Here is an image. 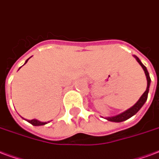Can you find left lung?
Listing matches in <instances>:
<instances>
[{
    "label": "left lung",
    "mask_w": 159,
    "mask_h": 159,
    "mask_svg": "<svg viewBox=\"0 0 159 159\" xmlns=\"http://www.w3.org/2000/svg\"><path fill=\"white\" fill-rule=\"evenodd\" d=\"M135 58H136V60L139 63L142 68L144 70V73H145V75H146V78H147V81H148V85H147V89L146 91L143 93L142 96L140 97V99L137 101V103L135 104L134 106H132L131 108L129 109H127L126 111H123L122 113H120V114H118L116 116H111V117H107V120H110V121H113V122H121V121H124V120H127V119H129L132 116L135 115V114H137V112L139 111V110L143 107V106L145 104V102L147 101V99H148V95L149 92V87H150V83H151V79H150V76H149L148 71L147 70V68L143 64V63L141 62V60L139 58L137 57L136 55H133Z\"/></svg>",
    "instance_id": "left-lung-1"
}]
</instances>
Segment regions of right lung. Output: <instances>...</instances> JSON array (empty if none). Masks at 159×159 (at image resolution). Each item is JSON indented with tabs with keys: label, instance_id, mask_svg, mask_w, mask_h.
<instances>
[{
	"label": "right lung",
	"instance_id": "obj_1",
	"mask_svg": "<svg viewBox=\"0 0 159 159\" xmlns=\"http://www.w3.org/2000/svg\"><path fill=\"white\" fill-rule=\"evenodd\" d=\"M29 58H28V59H29ZM28 59L26 60L24 64H27V61H28ZM24 64H23V65H24ZM27 121H28L29 123L32 124V125H33V126H43V125H45V124H48V122H49V121H48V122H42V121H40V120H36V119H33V120H27Z\"/></svg>",
	"mask_w": 159,
	"mask_h": 159
}]
</instances>
